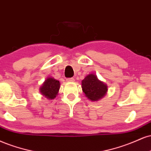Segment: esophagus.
Masks as SVG:
<instances>
[{"label":"esophagus","instance_id":"34e87169","mask_svg":"<svg viewBox=\"0 0 151 151\" xmlns=\"http://www.w3.org/2000/svg\"><path fill=\"white\" fill-rule=\"evenodd\" d=\"M66 81H68V82H74L75 80H74L73 78H67Z\"/></svg>","mask_w":151,"mask_h":151}]
</instances>
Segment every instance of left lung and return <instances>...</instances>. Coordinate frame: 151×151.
<instances>
[{"label": "left lung", "mask_w": 151, "mask_h": 151, "mask_svg": "<svg viewBox=\"0 0 151 151\" xmlns=\"http://www.w3.org/2000/svg\"><path fill=\"white\" fill-rule=\"evenodd\" d=\"M82 88L86 96L91 101L100 100L107 91V86L93 74H89L83 80Z\"/></svg>", "instance_id": "1"}]
</instances>
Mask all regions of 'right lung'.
Masks as SVG:
<instances>
[{
    "instance_id": "right-lung-1",
    "label": "right lung",
    "mask_w": 151,
    "mask_h": 151,
    "mask_svg": "<svg viewBox=\"0 0 151 151\" xmlns=\"http://www.w3.org/2000/svg\"><path fill=\"white\" fill-rule=\"evenodd\" d=\"M60 83L54 78H48L40 88V92L48 99H54L58 93Z\"/></svg>"
}]
</instances>
